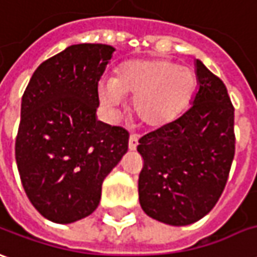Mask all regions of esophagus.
I'll return each instance as SVG.
<instances>
[{
  "instance_id": "obj_1",
  "label": "esophagus",
  "mask_w": 257,
  "mask_h": 257,
  "mask_svg": "<svg viewBox=\"0 0 257 257\" xmlns=\"http://www.w3.org/2000/svg\"><path fill=\"white\" fill-rule=\"evenodd\" d=\"M129 151H135L136 148H138V136L136 135H132L129 136Z\"/></svg>"
}]
</instances>
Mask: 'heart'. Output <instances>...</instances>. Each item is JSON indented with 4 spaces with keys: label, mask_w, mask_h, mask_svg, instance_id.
Returning <instances> with one entry per match:
<instances>
[{
    "label": "heart",
    "mask_w": 257,
    "mask_h": 257,
    "mask_svg": "<svg viewBox=\"0 0 257 257\" xmlns=\"http://www.w3.org/2000/svg\"><path fill=\"white\" fill-rule=\"evenodd\" d=\"M197 76L191 69L167 60H134L122 66L118 77L99 83L101 102L115 108L134 98V112L151 128H160L179 116L194 95Z\"/></svg>",
    "instance_id": "b5f03b06"
}]
</instances>
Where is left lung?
Returning a JSON list of instances; mask_svg holds the SVG:
<instances>
[{"label":"left lung","mask_w":257,"mask_h":257,"mask_svg":"<svg viewBox=\"0 0 257 257\" xmlns=\"http://www.w3.org/2000/svg\"><path fill=\"white\" fill-rule=\"evenodd\" d=\"M198 91L173 122L139 139V202L163 224L197 222L215 207L235 156L233 105L222 80L195 62Z\"/></svg>","instance_id":"1"}]
</instances>
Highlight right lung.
Segmentation results:
<instances>
[{
    "instance_id": "obj_1",
    "label": "right lung",
    "mask_w": 257,
    "mask_h": 257,
    "mask_svg": "<svg viewBox=\"0 0 257 257\" xmlns=\"http://www.w3.org/2000/svg\"><path fill=\"white\" fill-rule=\"evenodd\" d=\"M115 49L71 45L35 70L15 142L19 177L46 219L71 224L98 207L102 181L128 152L129 134L97 121L98 81Z\"/></svg>"
}]
</instances>
